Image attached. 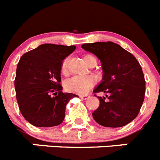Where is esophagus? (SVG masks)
I'll return each mask as SVG.
<instances>
[{
    "instance_id": "1",
    "label": "esophagus",
    "mask_w": 160,
    "mask_h": 160,
    "mask_svg": "<svg viewBox=\"0 0 160 160\" xmlns=\"http://www.w3.org/2000/svg\"><path fill=\"white\" fill-rule=\"evenodd\" d=\"M90 96L89 95H87V94H84V95H80V97L81 98L82 100H87L88 98H89Z\"/></svg>"
}]
</instances>
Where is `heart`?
Here are the masks:
<instances>
[{"label": "heart", "mask_w": 160, "mask_h": 160, "mask_svg": "<svg viewBox=\"0 0 160 160\" xmlns=\"http://www.w3.org/2000/svg\"><path fill=\"white\" fill-rule=\"evenodd\" d=\"M83 59L89 66L92 60H96L92 55H85ZM68 59H64L61 64V72L63 75L68 74ZM96 80L93 76H73L67 80L64 84V88L67 91L78 94H85L95 85Z\"/></svg>", "instance_id": "heart-1"}]
</instances>
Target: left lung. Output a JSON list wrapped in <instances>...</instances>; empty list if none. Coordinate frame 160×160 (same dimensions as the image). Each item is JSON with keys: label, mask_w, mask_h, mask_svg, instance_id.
I'll return each mask as SVG.
<instances>
[{"label": "left lung", "mask_w": 160, "mask_h": 160, "mask_svg": "<svg viewBox=\"0 0 160 160\" xmlns=\"http://www.w3.org/2000/svg\"><path fill=\"white\" fill-rule=\"evenodd\" d=\"M81 47L100 59L103 70L93 92H101L105 97H97L100 105L92 113L94 120L105 127L126 126L138 116L144 101L146 81L139 63L113 42L84 43Z\"/></svg>", "instance_id": "1"}]
</instances>
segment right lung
<instances>
[{"mask_svg": "<svg viewBox=\"0 0 160 160\" xmlns=\"http://www.w3.org/2000/svg\"><path fill=\"white\" fill-rule=\"evenodd\" d=\"M75 50L76 46L45 43L21 57L14 80L16 97L22 116L33 126L61 124L67 104L78 97L63 93L60 84L61 64Z\"/></svg>", "mask_w": 160, "mask_h": 160, "instance_id": "1", "label": "right lung"}]
</instances>
